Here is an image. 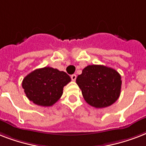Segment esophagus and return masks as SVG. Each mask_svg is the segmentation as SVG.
<instances>
[{
	"label": "esophagus",
	"instance_id": "34e87169",
	"mask_svg": "<svg viewBox=\"0 0 146 146\" xmlns=\"http://www.w3.org/2000/svg\"><path fill=\"white\" fill-rule=\"evenodd\" d=\"M71 79L73 81H75L76 79V74H73V75H71Z\"/></svg>",
	"mask_w": 146,
	"mask_h": 146
}]
</instances>
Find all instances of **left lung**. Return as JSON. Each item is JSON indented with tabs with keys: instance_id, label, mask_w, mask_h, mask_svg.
I'll list each match as a JSON object with an SVG mask.
<instances>
[{
	"instance_id": "8db88e82",
	"label": "left lung",
	"mask_w": 146,
	"mask_h": 146,
	"mask_svg": "<svg viewBox=\"0 0 146 146\" xmlns=\"http://www.w3.org/2000/svg\"><path fill=\"white\" fill-rule=\"evenodd\" d=\"M85 101L96 108H106L118 99L121 76L117 71L104 65H89L76 78Z\"/></svg>"
}]
</instances>
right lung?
I'll return each instance as SVG.
<instances>
[{"mask_svg":"<svg viewBox=\"0 0 146 146\" xmlns=\"http://www.w3.org/2000/svg\"><path fill=\"white\" fill-rule=\"evenodd\" d=\"M71 81L64 71L45 66L29 73L22 82L26 97L34 104L52 106L60 99L64 87Z\"/></svg>","mask_w":146,"mask_h":146,"instance_id":"obj_1","label":"right lung"}]
</instances>
